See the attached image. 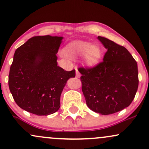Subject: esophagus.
I'll list each match as a JSON object with an SVG mask.
<instances>
[{"mask_svg":"<svg viewBox=\"0 0 149 149\" xmlns=\"http://www.w3.org/2000/svg\"><path fill=\"white\" fill-rule=\"evenodd\" d=\"M76 78H80V73L77 68H76Z\"/></svg>","mask_w":149,"mask_h":149,"instance_id":"1","label":"esophagus"}]
</instances>
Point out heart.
Segmentation results:
<instances>
[{
  "label": "heart",
  "instance_id": "b5f03b06",
  "mask_svg": "<svg viewBox=\"0 0 149 149\" xmlns=\"http://www.w3.org/2000/svg\"><path fill=\"white\" fill-rule=\"evenodd\" d=\"M67 56L77 58L85 56V63L87 66H93L99 62L102 57V49L97 45L85 41H73L65 48Z\"/></svg>",
  "mask_w": 149,
  "mask_h": 149
}]
</instances>
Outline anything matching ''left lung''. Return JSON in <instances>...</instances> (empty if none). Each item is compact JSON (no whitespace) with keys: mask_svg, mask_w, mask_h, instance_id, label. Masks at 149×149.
Returning a JSON list of instances; mask_svg holds the SVG:
<instances>
[{"mask_svg":"<svg viewBox=\"0 0 149 149\" xmlns=\"http://www.w3.org/2000/svg\"><path fill=\"white\" fill-rule=\"evenodd\" d=\"M97 38L107 52L93 68H79L82 91L93 111L109 115L129 107L139 85L137 63L123 46L106 38Z\"/></svg>","mask_w":149,"mask_h":149,"instance_id":"left-lung-1","label":"left lung"}]
</instances>
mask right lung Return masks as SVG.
<instances>
[{"mask_svg":"<svg viewBox=\"0 0 149 149\" xmlns=\"http://www.w3.org/2000/svg\"><path fill=\"white\" fill-rule=\"evenodd\" d=\"M63 37L34 36L15 51L10 66L8 85L16 104L38 116L59 110L60 97L66 82L76 71L57 66L58 52Z\"/></svg>","mask_w":149,"mask_h":149,"instance_id":"add662e5","label":"right lung"}]
</instances>
